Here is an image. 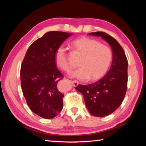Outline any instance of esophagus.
I'll list each match as a JSON object with an SVG mask.
<instances>
[{
  "mask_svg": "<svg viewBox=\"0 0 146 146\" xmlns=\"http://www.w3.org/2000/svg\"><path fill=\"white\" fill-rule=\"evenodd\" d=\"M70 82H71L74 86H77L78 85V82L77 80H71Z\"/></svg>",
  "mask_w": 146,
  "mask_h": 146,
  "instance_id": "34e87169",
  "label": "esophagus"
}]
</instances>
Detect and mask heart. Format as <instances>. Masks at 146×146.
I'll list each match as a JSON object with an SVG mask.
<instances>
[{"mask_svg":"<svg viewBox=\"0 0 146 146\" xmlns=\"http://www.w3.org/2000/svg\"><path fill=\"white\" fill-rule=\"evenodd\" d=\"M70 46L82 55L78 64L80 67L70 73V77L81 80L89 78L93 81L101 78L108 71L113 58V53L109 46L87 37L76 39L71 42ZM55 57L57 66L68 72L71 66L65 48L59 47Z\"/></svg>","mask_w":146,"mask_h":146,"instance_id":"1","label":"heart"}]
</instances>
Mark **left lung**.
<instances>
[{
  "mask_svg": "<svg viewBox=\"0 0 146 146\" xmlns=\"http://www.w3.org/2000/svg\"><path fill=\"white\" fill-rule=\"evenodd\" d=\"M100 36L111 46L112 64L108 73L98 82L79 85L76 89L83 94L91 114L104 117L113 113L121 105L127 88L128 61L122 47L115 39L105 32L88 33Z\"/></svg>",
  "mask_w": 146,
  "mask_h": 146,
  "instance_id": "left-lung-1",
  "label": "left lung"
}]
</instances>
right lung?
I'll list each match as a JSON object with an SVG mask.
<instances>
[{
    "label": "right lung",
    "mask_w": 146,
    "mask_h": 146,
    "mask_svg": "<svg viewBox=\"0 0 146 146\" xmlns=\"http://www.w3.org/2000/svg\"><path fill=\"white\" fill-rule=\"evenodd\" d=\"M72 33L48 32L29 47L21 68V84L32 111L44 119L55 117L63 107L57 83L63 76L57 69L55 52Z\"/></svg>",
    "instance_id": "add662e5"
}]
</instances>
